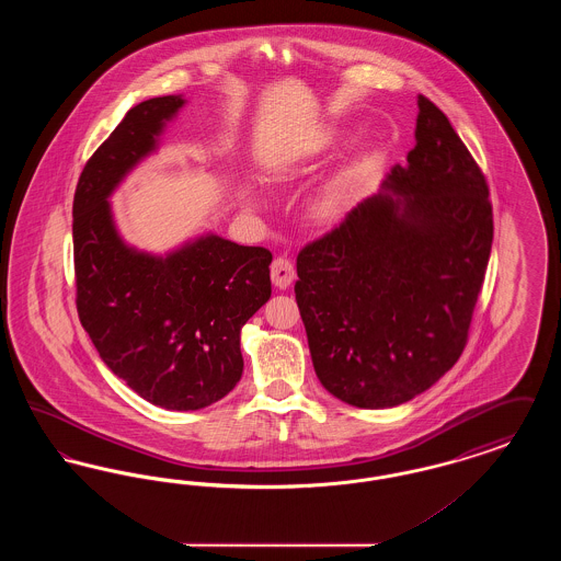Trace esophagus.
Masks as SVG:
<instances>
[{
  "label": "esophagus",
  "mask_w": 561,
  "mask_h": 561,
  "mask_svg": "<svg viewBox=\"0 0 561 561\" xmlns=\"http://www.w3.org/2000/svg\"><path fill=\"white\" fill-rule=\"evenodd\" d=\"M294 265L288 259H275L273 265H271V282L275 288L279 290H286L294 282Z\"/></svg>",
  "instance_id": "1"
}]
</instances>
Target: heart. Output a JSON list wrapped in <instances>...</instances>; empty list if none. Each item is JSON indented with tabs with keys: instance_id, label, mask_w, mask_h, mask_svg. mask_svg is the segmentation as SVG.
Instances as JSON below:
<instances>
[{
	"instance_id": "heart-1",
	"label": "heart",
	"mask_w": 561,
	"mask_h": 561,
	"mask_svg": "<svg viewBox=\"0 0 561 561\" xmlns=\"http://www.w3.org/2000/svg\"><path fill=\"white\" fill-rule=\"evenodd\" d=\"M336 138L330 136L325 140H321L320 145L311 151H307L305 156H298L293 160L282 161L275 170H273V176L277 183H293L302 179L305 174H309L321 158L334 147ZM364 170H366V163L362 160H353L341 165L330 179H325L321 183L318 191L311 195L309 204H307V214L309 218L321 225V227H330V225H336L341 218H345L348 206L353 202V195L355 191L362 185V179H364ZM248 206L252 208H261L263 206V199L254 193H250L245 197Z\"/></svg>"
}]
</instances>
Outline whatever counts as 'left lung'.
Masks as SVG:
<instances>
[{"mask_svg":"<svg viewBox=\"0 0 561 561\" xmlns=\"http://www.w3.org/2000/svg\"><path fill=\"white\" fill-rule=\"evenodd\" d=\"M414 138L408 163L296 259L313 368L355 408L405 403L453 368L492 250L485 179L423 94Z\"/></svg>","mask_w":561,"mask_h":561,"instance_id":"1","label":"left lung"}]
</instances>
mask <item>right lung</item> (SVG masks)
<instances>
[{
	"instance_id": "add662e5",
	"label": "right lung",
	"mask_w": 561,
	"mask_h": 561,
	"mask_svg": "<svg viewBox=\"0 0 561 561\" xmlns=\"http://www.w3.org/2000/svg\"><path fill=\"white\" fill-rule=\"evenodd\" d=\"M183 94L138 103L88 160L73 199L81 325L108 370L165 410L222 400L243 373L241 328L271 296V252L204 233L153 254L122 238L111 195L161 145Z\"/></svg>"
}]
</instances>
